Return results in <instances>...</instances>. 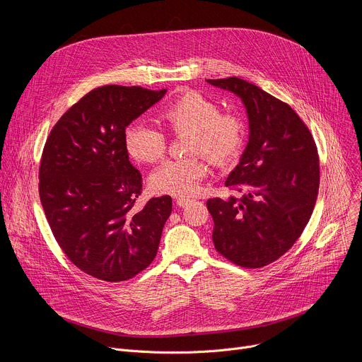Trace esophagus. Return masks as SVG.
<instances>
[{
    "label": "esophagus",
    "instance_id": "1",
    "mask_svg": "<svg viewBox=\"0 0 362 362\" xmlns=\"http://www.w3.org/2000/svg\"><path fill=\"white\" fill-rule=\"evenodd\" d=\"M192 202V199L190 197H177L176 199V203H177V206H180V208H185V206L187 204V203H190Z\"/></svg>",
    "mask_w": 362,
    "mask_h": 362
}]
</instances>
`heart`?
<instances>
[{
  "instance_id": "1",
  "label": "heart",
  "mask_w": 362,
  "mask_h": 362,
  "mask_svg": "<svg viewBox=\"0 0 362 362\" xmlns=\"http://www.w3.org/2000/svg\"><path fill=\"white\" fill-rule=\"evenodd\" d=\"M160 120L173 134L189 133L186 151L192 156L169 160L151 173L150 186L156 193L182 197L196 193L208 173L203 156L197 153L226 166L239 158L245 144L243 116L236 110H219L215 100L196 90H185L169 101ZM124 144L137 162L156 163L165 156L168 139L158 127L133 123L124 132Z\"/></svg>"
}]
</instances>
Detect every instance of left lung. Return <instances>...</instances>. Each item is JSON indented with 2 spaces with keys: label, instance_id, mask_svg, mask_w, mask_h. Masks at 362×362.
<instances>
[{
  "label": "left lung",
  "instance_id": "obj_1",
  "mask_svg": "<svg viewBox=\"0 0 362 362\" xmlns=\"http://www.w3.org/2000/svg\"><path fill=\"white\" fill-rule=\"evenodd\" d=\"M239 95L249 141L225 186L240 193L208 200L216 250L242 268L267 267L286 253L311 219L320 190L315 140L296 112L257 86L208 80Z\"/></svg>",
  "mask_w": 362,
  "mask_h": 362
}]
</instances>
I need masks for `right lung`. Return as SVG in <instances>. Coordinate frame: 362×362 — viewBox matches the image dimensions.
I'll list each match as a JSON object with an SVG mask.
<instances>
[{"label": "right lung", "instance_id": "obj_1", "mask_svg": "<svg viewBox=\"0 0 362 362\" xmlns=\"http://www.w3.org/2000/svg\"><path fill=\"white\" fill-rule=\"evenodd\" d=\"M166 88L103 86L71 106L45 141L38 190L62 250L84 274L122 282L158 253L172 197L136 206L141 175L130 163L126 127L158 103Z\"/></svg>", "mask_w": 362, "mask_h": 362}]
</instances>
